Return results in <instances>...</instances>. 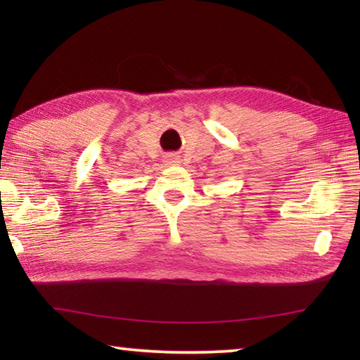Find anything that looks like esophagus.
<instances>
[{
  "label": "esophagus",
  "instance_id": "34e87169",
  "mask_svg": "<svg viewBox=\"0 0 360 360\" xmlns=\"http://www.w3.org/2000/svg\"><path fill=\"white\" fill-rule=\"evenodd\" d=\"M167 160H168V163H179V158L174 157V155H169Z\"/></svg>",
  "mask_w": 360,
  "mask_h": 360
}]
</instances>
